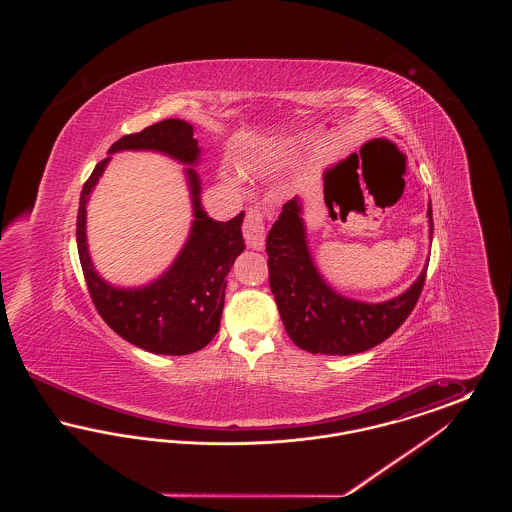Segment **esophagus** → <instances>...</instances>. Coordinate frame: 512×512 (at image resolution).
Returning <instances> with one entry per match:
<instances>
[{"instance_id": "1", "label": "esophagus", "mask_w": 512, "mask_h": 512, "mask_svg": "<svg viewBox=\"0 0 512 512\" xmlns=\"http://www.w3.org/2000/svg\"><path fill=\"white\" fill-rule=\"evenodd\" d=\"M265 215L259 205L249 207L245 213L244 219V238L249 247L253 249H263L265 247Z\"/></svg>"}]
</instances>
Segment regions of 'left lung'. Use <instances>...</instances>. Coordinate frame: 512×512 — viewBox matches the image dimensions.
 <instances>
[{
    "instance_id": "1",
    "label": "left lung",
    "mask_w": 512,
    "mask_h": 512,
    "mask_svg": "<svg viewBox=\"0 0 512 512\" xmlns=\"http://www.w3.org/2000/svg\"><path fill=\"white\" fill-rule=\"evenodd\" d=\"M428 219L432 236V205ZM267 255L270 292L288 336L297 347L320 355H353L388 340L413 313L426 282L424 267L407 292L384 303H363L334 292L309 253L297 197L272 224Z\"/></svg>"
}]
</instances>
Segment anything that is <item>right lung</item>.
<instances>
[{
	"instance_id": "1",
	"label": "right lung",
	"mask_w": 512,
	"mask_h": 512,
	"mask_svg": "<svg viewBox=\"0 0 512 512\" xmlns=\"http://www.w3.org/2000/svg\"><path fill=\"white\" fill-rule=\"evenodd\" d=\"M124 149L159 151L186 165H195L201 153L194 126L180 119L155 122L142 132L126 134L109 147V153ZM109 161L111 157L99 161L84 182L76 217L78 257L90 297L107 326L132 345L157 355L195 353L219 332L226 276L245 249L244 213L228 222L207 217L199 203V176L194 169H186L194 203L188 242L171 268L149 286L115 288L96 272L86 244V203Z\"/></svg>"
}]
</instances>
